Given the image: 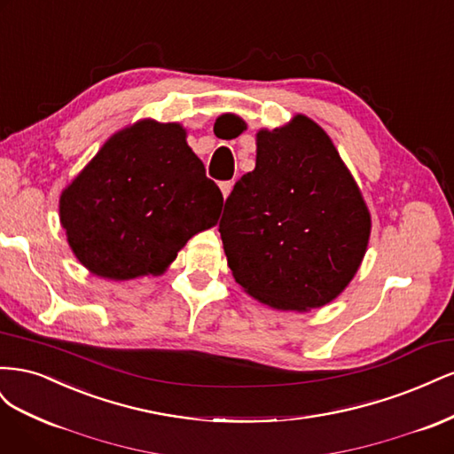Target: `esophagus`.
Masks as SVG:
<instances>
[{"mask_svg": "<svg viewBox=\"0 0 454 454\" xmlns=\"http://www.w3.org/2000/svg\"><path fill=\"white\" fill-rule=\"evenodd\" d=\"M232 185H235V182H222V184H219V189H222V193H223L225 199L229 197V193L232 191Z\"/></svg>", "mask_w": 454, "mask_h": 454, "instance_id": "1", "label": "esophagus"}]
</instances>
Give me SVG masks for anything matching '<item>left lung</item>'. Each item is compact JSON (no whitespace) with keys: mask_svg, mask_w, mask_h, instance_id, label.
I'll use <instances>...</instances> for the list:
<instances>
[{"mask_svg":"<svg viewBox=\"0 0 454 454\" xmlns=\"http://www.w3.org/2000/svg\"><path fill=\"white\" fill-rule=\"evenodd\" d=\"M371 217L329 136L305 115L257 134L219 219L235 280L261 303L309 310L333 301L358 270Z\"/></svg>","mask_w":454,"mask_h":454,"instance_id":"8db88e82","label":"left lung"}]
</instances>
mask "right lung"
I'll return each mask as SVG.
<instances>
[{"mask_svg":"<svg viewBox=\"0 0 454 454\" xmlns=\"http://www.w3.org/2000/svg\"><path fill=\"white\" fill-rule=\"evenodd\" d=\"M219 187L176 122L140 121L117 132L60 197V222L92 274H159L185 242L217 223Z\"/></svg>","mask_w":454,"mask_h":454,"instance_id":"1","label":"right lung"}]
</instances>
